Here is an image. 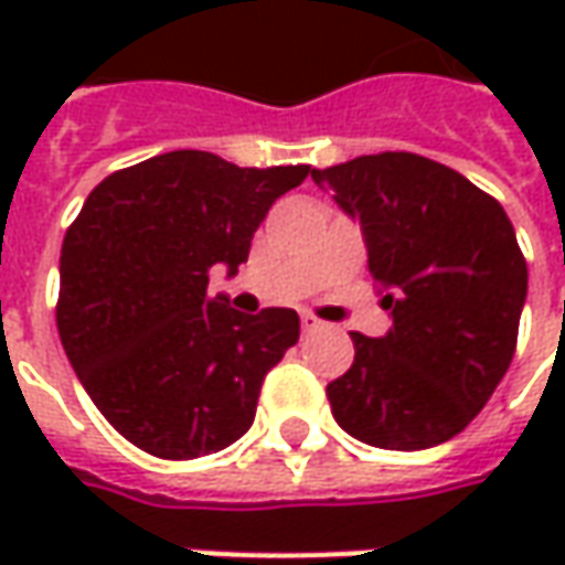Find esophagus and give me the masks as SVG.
Masks as SVG:
<instances>
[{
	"mask_svg": "<svg viewBox=\"0 0 565 565\" xmlns=\"http://www.w3.org/2000/svg\"><path fill=\"white\" fill-rule=\"evenodd\" d=\"M323 327H327V323H323L320 317H315L311 311H301V330H305V333H317V330H323Z\"/></svg>",
	"mask_w": 565,
	"mask_h": 565,
	"instance_id": "1",
	"label": "esophagus"
}]
</instances>
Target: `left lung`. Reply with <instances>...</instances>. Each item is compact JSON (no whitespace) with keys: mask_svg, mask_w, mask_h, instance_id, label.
<instances>
[{"mask_svg":"<svg viewBox=\"0 0 565 565\" xmlns=\"http://www.w3.org/2000/svg\"><path fill=\"white\" fill-rule=\"evenodd\" d=\"M361 223L367 270L393 317L352 333L355 361L327 386L333 418L380 449L446 444L488 405L515 352L529 267L507 210L418 153L311 169Z\"/></svg>","mask_w":565,"mask_h":565,"instance_id":"1","label":"left lung"}]
</instances>
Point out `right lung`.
I'll return each mask as SVG.
<instances>
[{
	"mask_svg": "<svg viewBox=\"0 0 565 565\" xmlns=\"http://www.w3.org/2000/svg\"><path fill=\"white\" fill-rule=\"evenodd\" d=\"M308 175L172 150L106 175L65 232L62 349L103 418L143 452L198 459L254 422L267 371L298 342V315L232 311L206 282L216 267L238 273L273 201Z\"/></svg>",
	"mask_w": 565,
	"mask_h": 565,
	"instance_id": "1",
	"label": "right lung"
}]
</instances>
